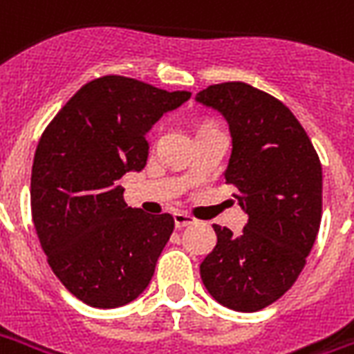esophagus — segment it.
Masks as SVG:
<instances>
[{
	"instance_id": "1",
	"label": "esophagus",
	"mask_w": 354,
	"mask_h": 354,
	"mask_svg": "<svg viewBox=\"0 0 354 354\" xmlns=\"http://www.w3.org/2000/svg\"><path fill=\"white\" fill-rule=\"evenodd\" d=\"M193 223H195V219L187 216V214H182V212L174 214V225H176V229H184V227H189Z\"/></svg>"
}]
</instances>
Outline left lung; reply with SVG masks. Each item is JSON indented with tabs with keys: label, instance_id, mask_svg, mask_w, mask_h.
I'll return each instance as SVG.
<instances>
[{
	"label": "left lung",
	"instance_id": "obj_1",
	"mask_svg": "<svg viewBox=\"0 0 354 354\" xmlns=\"http://www.w3.org/2000/svg\"><path fill=\"white\" fill-rule=\"evenodd\" d=\"M195 101L229 124L225 180L236 185L248 214L238 236L214 225L217 243L201 263V279L225 308L259 311L292 287L313 248L323 210L321 161L295 114L250 84H214Z\"/></svg>",
	"mask_w": 354,
	"mask_h": 354
}]
</instances>
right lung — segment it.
Masks as SVG:
<instances>
[{"label": "right lung", "mask_w": 354, "mask_h": 354, "mask_svg": "<svg viewBox=\"0 0 354 354\" xmlns=\"http://www.w3.org/2000/svg\"><path fill=\"white\" fill-rule=\"evenodd\" d=\"M189 97L135 78H95L71 97L39 140L33 225L52 272L91 308L125 306L150 285L174 219L127 206L120 180L146 167V133Z\"/></svg>", "instance_id": "obj_1"}]
</instances>
